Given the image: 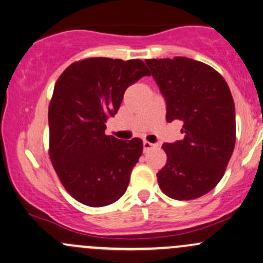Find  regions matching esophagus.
<instances>
[{
	"mask_svg": "<svg viewBox=\"0 0 263 263\" xmlns=\"http://www.w3.org/2000/svg\"><path fill=\"white\" fill-rule=\"evenodd\" d=\"M155 147H156V144L151 143V142H147V141L143 142V152H148L149 149L155 148Z\"/></svg>",
	"mask_w": 263,
	"mask_h": 263,
	"instance_id": "esophagus-1",
	"label": "esophagus"
}]
</instances>
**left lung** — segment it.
<instances>
[{
  "mask_svg": "<svg viewBox=\"0 0 263 263\" xmlns=\"http://www.w3.org/2000/svg\"><path fill=\"white\" fill-rule=\"evenodd\" d=\"M167 104V121H183L184 138L164 143L167 163L157 173L159 188L177 200L209 193L224 176L236 141L235 104L215 69L185 57L147 59Z\"/></svg>",
  "mask_w": 263,
  "mask_h": 263,
  "instance_id": "left-lung-1",
  "label": "left lung"
}]
</instances>
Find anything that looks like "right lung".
<instances>
[{
    "label": "right lung",
    "mask_w": 263,
    "mask_h": 263,
    "mask_svg": "<svg viewBox=\"0 0 263 263\" xmlns=\"http://www.w3.org/2000/svg\"><path fill=\"white\" fill-rule=\"evenodd\" d=\"M148 75L140 59L89 58L57 80L48 110L49 157L66 192L81 204L105 206L125 194L143 142L105 135V123L126 89Z\"/></svg>",
    "instance_id": "right-lung-1"
}]
</instances>
